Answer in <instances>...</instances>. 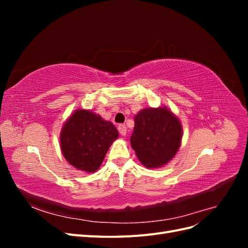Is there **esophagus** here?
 <instances>
[{
  "label": "esophagus",
  "mask_w": 248,
  "mask_h": 248,
  "mask_svg": "<svg viewBox=\"0 0 248 248\" xmlns=\"http://www.w3.org/2000/svg\"><path fill=\"white\" fill-rule=\"evenodd\" d=\"M118 130H119V132H120V134H121V136H125L126 132H127V127L124 124H120L118 126Z\"/></svg>",
  "instance_id": "obj_1"
}]
</instances>
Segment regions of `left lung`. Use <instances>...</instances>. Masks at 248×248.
Here are the masks:
<instances>
[{"mask_svg": "<svg viewBox=\"0 0 248 248\" xmlns=\"http://www.w3.org/2000/svg\"><path fill=\"white\" fill-rule=\"evenodd\" d=\"M181 139V124L166 108L142 109L134 117L131 147L149 169L168 163L176 155Z\"/></svg>", "mask_w": 248, "mask_h": 248, "instance_id": "8db88e82", "label": "left lung"}]
</instances>
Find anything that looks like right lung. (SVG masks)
Returning a JSON list of instances; mask_svg holds the SVG:
<instances>
[{
	"label": "right lung",
	"instance_id": "add662e5",
	"mask_svg": "<svg viewBox=\"0 0 248 248\" xmlns=\"http://www.w3.org/2000/svg\"><path fill=\"white\" fill-rule=\"evenodd\" d=\"M118 136L119 132L111 122L104 121L90 110L78 109L63 126L62 153L74 168L94 172Z\"/></svg>",
	"mask_w": 248,
	"mask_h": 248
}]
</instances>
